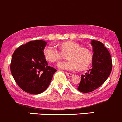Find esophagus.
Segmentation results:
<instances>
[{"instance_id":"1","label":"esophagus","mask_w":122,"mask_h":122,"mask_svg":"<svg viewBox=\"0 0 122 122\" xmlns=\"http://www.w3.org/2000/svg\"><path fill=\"white\" fill-rule=\"evenodd\" d=\"M66 76L68 77H72L74 76L71 73H69V72H66Z\"/></svg>"}]
</instances>
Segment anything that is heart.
<instances>
[{
  "mask_svg": "<svg viewBox=\"0 0 122 122\" xmlns=\"http://www.w3.org/2000/svg\"><path fill=\"white\" fill-rule=\"evenodd\" d=\"M61 50L56 46L51 44L45 48L44 54L46 59L51 62H57L63 59L67 54L68 60L60 62L57 65L59 68L66 71H75L85 68L92 60L91 52L86 48L80 47L79 43L75 42H66L60 45Z\"/></svg>",
  "mask_w": 122,
  "mask_h": 122,
  "instance_id": "b5f03b06",
  "label": "heart"
}]
</instances>
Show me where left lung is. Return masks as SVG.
Listing matches in <instances>:
<instances>
[{"label": "left lung", "instance_id": "obj_1", "mask_svg": "<svg viewBox=\"0 0 122 122\" xmlns=\"http://www.w3.org/2000/svg\"><path fill=\"white\" fill-rule=\"evenodd\" d=\"M93 50L92 66L81 80L77 89L81 92H89L99 88L107 80L112 70V60L110 53L104 45L97 41H91Z\"/></svg>", "mask_w": 122, "mask_h": 122}]
</instances>
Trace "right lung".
<instances>
[{"instance_id": "obj_1", "label": "right lung", "mask_w": 122, "mask_h": 122, "mask_svg": "<svg viewBox=\"0 0 122 122\" xmlns=\"http://www.w3.org/2000/svg\"><path fill=\"white\" fill-rule=\"evenodd\" d=\"M47 43L33 41L20 46L12 56L10 70L18 86L25 92L39 94L47 89L57 71L48 66L44 55Z\"/></svg>"}]
</instances>
